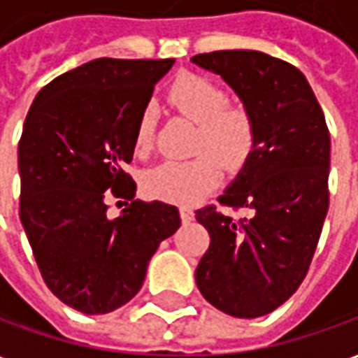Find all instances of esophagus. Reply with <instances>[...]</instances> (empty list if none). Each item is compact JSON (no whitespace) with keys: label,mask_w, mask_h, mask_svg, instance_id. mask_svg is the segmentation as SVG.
I'll return each mask as SVG.
<instances>
[{"label":"esophagus","mask_w":358,"mask_h":358,"mask_svg":"<svg viewBox=\"0 0 358 358\" xmlns=\"http://www.w3.org/2000/svg\"><path fill=\"white\" fill-rule=\"evenodd\" d=\"M194 217H195V213L192 207H187V205H182V207H180V218H182V222H184V224H189V222L194 220Z\"/></svg>","instance_id":"esophagus-1"}]
</instances>
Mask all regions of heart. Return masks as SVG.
Wrapping results in <instances>:
<instances>
[{"label":"heart","mask_w":358,"mask_h":358,"mask_svg":"<svg viewBox=\"0 0 358 358\" xmlns=\"http://www.w3.org/2000/svg\"><path fill=\"white\" fill-rule=\"evenodd\" d=\"M169 101L197 122L194 151L199 155L189 161H164L149 169L143 189L163 201L194 203L218 186L222 178L219 158L228 169H240L251 157L257 141L255 120L243 105L226 103L224 90L199 74H182L171 86ZM153 132L155 110L145 107L134 134L136 153H148Z\"/></svg>","instance_id":"1"}]
</instances>
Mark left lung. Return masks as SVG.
<instances>
[{
	"label": "left lung",
	"mask_w": 358,
	"mask_h": 358,
	"mask_svg": "<svg viewBox=\"0 0 358 358\" xmlns=\"http://www.w3.org/2000/svg\"><path fill=\"white\" fill-rule=\"evenodd\" d=\"M253 115L255 149L218 201L248 209L234 220L213 205L195 210L210 236L195 282L213 307L236 318L278 308L307 276L328 213L330 134L305 74L263 51L199 53Z\"/></svg>",
	"instance_id": "1"
}]
</instances>
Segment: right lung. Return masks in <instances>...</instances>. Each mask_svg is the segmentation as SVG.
I'll list each match as a JSON object with an SVG mask.
<instances>
[{"mask_svg": "<svg viewBox=\"0 0 358 358\" xmlns=\"http://www.w3.org/2000/svg\"><path fill=\"white\" fill-rule=\"evenodd\" d=\"M174 59H94L38 92L19 141L20 222L43 282L84 315L140 292L159 243L178 230L174 205L134 199V134ZM110 194L125 199L115 219ZM122 203V201H118Z\"/></svg>", "mask_w": 358, "mask_h": 358, "instance_id": "1", "label": "right lung"}]
</instances>
